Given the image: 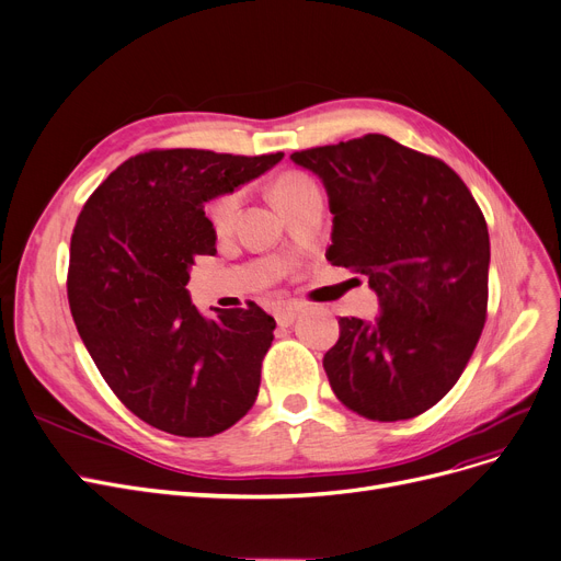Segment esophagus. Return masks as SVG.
Here are the masks:
<instances>
[{"label":"esophagus","mask_w":561,"mask_h":561,"mask_svg":"<svg viewBox=\"0 0 561 561\" xmlns=\"http://www.w3.org/2000/svg\"><path fill=\"white\" fill-rule=\"evenodd\" d=\"M300 309H302V305H298V302L282 305V307L275 309V319H277L279 325H290L296 321V316L300 313Z\"/></svg>","instance_id":"1"}]
</instances>
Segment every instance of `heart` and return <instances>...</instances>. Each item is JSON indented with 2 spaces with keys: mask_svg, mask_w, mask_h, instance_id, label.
<instances>
[{
  "mask_svg": "<svg viewBox=\"0 0 561 561\" xmlns=\"http://www.w3.org/2000/svg\"><path fill=\"white\" fill-rule=\"evenodd\" d=\"M311 192H319V185H316V181L302 172H284L273 183V199L282 213H286L290 206L302 202ZM240 202H242L240 190L225 192L217 199H213L206 210L210 227L215 231H227L236 220V215L240 210Z\"/></svg>",
  "mask_w": 561,
  "mask_h": 561,
  "instance_id": "b5f03b06",
  "label": "heart"
}]
</instances>
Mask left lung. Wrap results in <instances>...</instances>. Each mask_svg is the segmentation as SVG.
<instances>
[{
	"label": "left lung",
	"instance_id": "1",
	"mask_svg": "<svg viewBox=\"0 0 561 561\" xmlns=\"http://www.w3.org/2000/svg\"><path fill=\"white\" fill-rule=\"evenodd\" d=\"M321 179L332 265L369 277L376 321L339 319L323 369L357 415H422L460 378L489 305L491 240L460 176L443 160L364 135L290 156Z\"/></svg>",
	"mask_w": 561,
	"mask_h": 561
}]
</instances>
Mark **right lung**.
<instances>
[{"label":"right lung","instance_id":"1","mask_svg":"<svg viewBox=\"0 0 561 561\" xmlns=\"http://www.w3.org/2000/svg\"><path fill=\"white\" fill-rule=\"evenodd\" d=\"M282 158L139 153L84 204L70 238V313L112 392L146 424L208 437L254 405L275 319L254 302L204 316L185 286L194 256L215 254L204 204Z\"/></svg>","mask_w":561,"mask_h":561}]
</instances>
